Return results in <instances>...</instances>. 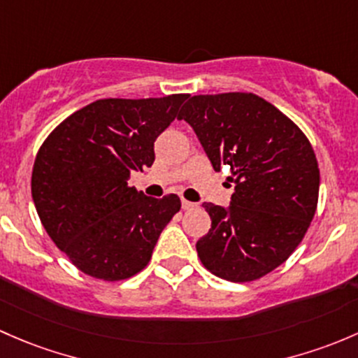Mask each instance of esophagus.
I'll list each match as a JSON object with an SVG mask.
<instances>
[{
  "mask_svg": "<svg viewBox=\"0 0 358 358\" xmlns=\"http://www.w3.org/2000/svg\"><path fill=\"white\" fill-rule=\"evenodd\" d=\"M180 205H182V210H191V208H194V206H196V203H191V201H187V200L180 201Z\"/></svg>",
  "mask_w": 358,
  "mask_h": 358,
  "instance_id": "34e87169",
  "label": "esophagus"
}]
</instances>
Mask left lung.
I'll return each mask as SVG.
<instances>
[{
	"label": "left lung",
	"instance_id": "obj_1",
	"mask_svg": "<svg viewBox=\"0 0 358 358\" xmlns=\"http://www.w3.org/2000/svg\"><path fill=\"white\" fill-rule=\"evenodd\" d=\"M178 119L234 184L229 208L203 203L212 227L196 243L201 264L226 281L264 278L289 259L315 215L320 176L310 141L253 93L198 94Z\"/></svg>",
	"mask_w": 358,
	"mask_h": 358
}]
</instances>
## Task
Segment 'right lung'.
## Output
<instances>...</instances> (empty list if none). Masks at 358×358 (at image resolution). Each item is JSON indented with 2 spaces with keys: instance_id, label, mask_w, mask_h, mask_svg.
<instances>
[{
  "instance_id": "right-lung-1",
  "label": "right lung",
  "mask_w": 358,
  "mask_h": 358,
  "mask_svg": "<svg viewBox=\"0 0 358 358\" xmlns=\"http://www.w3.org/2000/svg\"><path fill=\"white\" fill-rule=\"evenodd\" d=\"M189 94L98 99L51 131L34 160L31 189L41 224L79 271L122 281L148 265L178 194L145 196L127 184L152 167L153 143Z\"/></svg>"
}]
</instances>
